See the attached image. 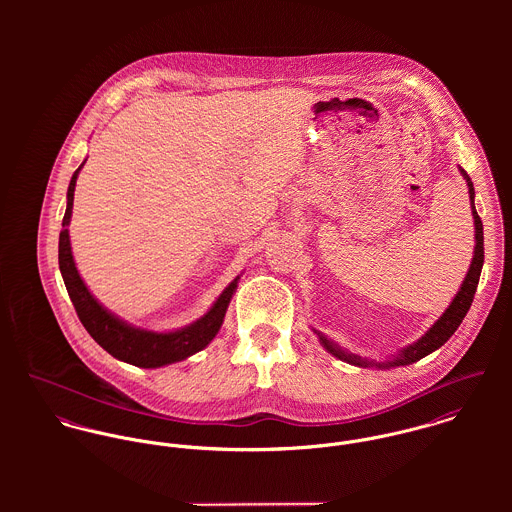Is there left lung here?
<instances>
[{
    "label": "left lung",
    "instance_id": "left-lung-1",
    "mask_svg": "<svg viewBox=\"0 0 512 512\" xmlns=\"http://www.w3.org/2000/svg\"><path fill=\"white\" fill-rule=\"evenodd\" d=\"M459 173L463 175L467 189H469V201H471V215H473V224H475V248H473V258H471V266L463 278V284L459 288V292L455 293V297L451 299L449 307L439 315L438 321L412 345L400 349L396 355H392V359H386L382 363L376 361H368L366 357H359L355 353H349L347 349L339 347L335 341L327 339L323 333L315 331L319 337V343L325 347V351H329L333 357H337L339 361H345L349 365L355 366H376V368H394V366H406L428 357L430 353L438 351L443 343H447V339L457 331V327L461 325L463 317L467 315L473 297L477 292V284H479V276L483 270V260H485V248H483V222L477 215L475 209V189H473V181L471 177L465 173V169L459 167Z\"/></svg>",
    "mask_w": 512,
    "mask_h": 512
}]
</instances>
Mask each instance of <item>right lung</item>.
Segmentation results:
<instances>
[{
	"mask_svg": "<svg viewBox=\"0 0 512 512\" xmlns=\"http://www.w3.org/2000/svg\"><path fill=\"white\" fill-rule=\"evenodd\" d=\"M84 163L86 159L80 163V167L74 171L71 179V185L67 191V211L63 217V230L59 236V268L80 323L104 351H108L114 359L124 361L128 365L157 368V366L185 361L187 357L203 351L219 333L228 303L238 288L240 276H236L224 288V292L217 297L213 307L201 319L175 331L159 333V331L134 327L124 319H120L118 315H114L112 311H108L82 282L74 264L73 250H71L69 224L73 215L74 187Z\"/></svg>",
	"mask_w": 512,
	"mask_h": 512,
	"instance_id": "right-lung-1",
	"label": "right lung"
}]
</instances>
